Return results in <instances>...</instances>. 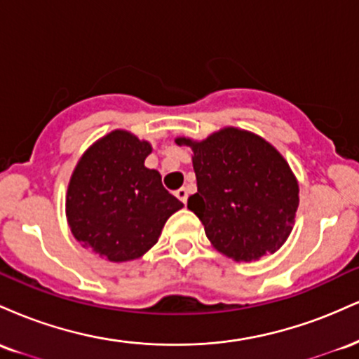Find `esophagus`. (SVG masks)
<instances>
[{"label": "esophagus", "instance_id": "obj_1", "mask_svg": "<svg viewBox=\"0 0 359 359\" xmlns=\"http://www.w3.org/2000/svg\"><path fill=\"white\" fill-rule=\"evenodd\" d=\"M175 196H177V199L182 201L184 204L187 203V197H189V191H187V187H180L179 191H175Z\"/></svg>", "mask_w": 359, "mask_h": 359}]
</instances>
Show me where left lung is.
<instances>
[{"instance_id": "left-lung-1", "label": "left lung", "mask_w": 359, "mask_h": 359, "mask_svg": "<svg viewBox=\"0 0 359 359\" xmlns=\"http://www.w3.org/2000/svg\"><path fill=\"white\" fill-rule=\"evenodd\" d=\"M175 143L192 150L197 192L187 208L214 248L234 262H257L282 248L294 228L299 182L277 148L234 126Z\"/></svg>"}]
</instances>
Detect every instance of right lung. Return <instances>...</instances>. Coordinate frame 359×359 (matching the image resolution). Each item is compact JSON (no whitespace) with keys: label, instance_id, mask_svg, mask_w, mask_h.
Returning <instances> with one entry per match:
<instances>
[{"label":"right lung","instance_id":"1","mask_svg":"<svg viewBox=\"0 0 359 359\" xmlns=\"http://www.w3.org/2000/svg\"><path fill=\"white\" fill-rule=\"evenodd\" d=\"M150 154V142L126 130L109 131L82 154L65 194L67 224L82 248L113 263L137 259L184 208L145 167Z\"/></svg>","mask_w":359,"mask_h":359}]
</instances>
